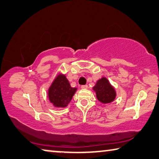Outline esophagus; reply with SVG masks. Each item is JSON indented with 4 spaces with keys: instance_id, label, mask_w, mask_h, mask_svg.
Masks as SVG:
<instances>
[{
    "instance_id": "obj_1",
    "label": "esophagus",
    "mask_w": 159,
    "mask_h": 159,
    "mask_svg": "<svg viewBox=\"0 0 159 159\" xmlns=\"http://www.w3.org/2000/svg\"><path fill=\"white\" fill-rule=\"evenodd\" d=\"M81 88L82 89H88V86L87 85H82Z\"/></svg>"
}]
</instances>
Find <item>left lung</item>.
Masks as SVG:
<instances>
[{"label": "left lung", "mask_w": 159, "mask_h": 159, "mask_svg": "<svg viewBox=\"0 0 159 159\" xmlns=\"http://www.w3.org/2000/svg\"><path fill=\"white\" fill-rule=\"evenodd\" d=\"M93 89L95 91L97 99L102 103H110L115 101L116 98V94L115 88L105 77L98 80L93 87Z\"/></svg>", "instance_id": "obj_1"}]
</instances>
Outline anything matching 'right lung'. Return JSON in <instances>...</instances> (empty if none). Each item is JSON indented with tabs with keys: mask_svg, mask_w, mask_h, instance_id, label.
Masks as SVG:
<instances>
[{
	"mask_svg": "<svg viewBox=\"0 0 159 159\" xmlns=\"http://www.w3.org/2000/svg\"><path fill=\"white\" fill-rule=\"evenodd\" d=\"M77 89L71 87L66 75H58L49 88V101L56 107H65L70 102Z\"/></svg>",
	"mask_w": 159,
	"mask_h": 159,
	"instance_id": "right-lung-1",
	"label": "right lung"
}]
</instances>
